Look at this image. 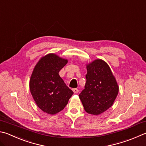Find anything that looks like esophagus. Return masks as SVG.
Listing matches in <instances>:
<instances>
[{
    "label": "esophagus",
    "mask_w": 146,
    "mask_h": 146,
    "mask_svg": "<svg viewBox=\"0 0 146 146\" xmlns=\"http://www.w3.org/2000/svg\"><path fill=\"white\" fill-rule=\"evenodd\" d=\"M73 91L74 92V93H75V94H77V93H78V92H79L78 89H76V88L73 89Z\"/></svg>",
    "instance_id": "34e87169"
}]
</instances>
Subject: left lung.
<instances>
[{
    "mask_svg": "<svg viewBox=\"0 0 146 146\" xmlns=\"http://www.w3.org/2000/svg\"><path fill=\"white\" fill-rule=\"evenodd\" d=\"M87 70L85 89L79 98L86 112L99 115L113 105L119 87L110 67L103 60H94Z\"/></svg>",
    "mask_w": 146,
    "mask_h": 146,
    "instance_id": "8db88e82",
    "label": "left lung"
}]
</instances>
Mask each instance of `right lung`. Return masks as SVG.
<instances>
[{
    "label": "right lung",
    "instance_id": "add662e5",
    "mask_svg": "<svg viewBox=\"0 0 146 146\" xmlns=\"http://www.w3.org/2000/svg\"><path fill=\"white\" fill-rule=\"evenodd\" d=\"M68 60L54 54H48L39 60L30 80V91L38 107L49 114L64 109L73 92L59 75Z\"/></svg>",
    "mask_w": 146,
    "mask_h": 146
}]
</instances>
